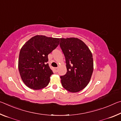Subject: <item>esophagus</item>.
I'll return each mask as SVG.
<instances>
[{
    "mask_svg": "<svg viewBox=\"0 0 121 121\" xmlns=\"http://www.w3.org/2000/svg\"><path fill=\"white\" fill-rule=\"evenodd\" d=\"M53 70H54L55 72H58V68H53Z\"/></svg>",
    "mask_w": 121,
    "mask_h": 121,
    "instance_id": "1",
    "label": "esophagus"
}]
</instances>
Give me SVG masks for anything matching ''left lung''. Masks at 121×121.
<instances>
[{"label":"left lung","mask_w":121,"mask_h":121,"mask_svg":"<svg viewBox=\"0 0 121 121\" xmlns=\"http://www.w3.org/2000/svg\"><path fill=\"white\" fill-rule=\"evenodd\" d=\"M67 73L61 76L62 86L70 92L81 91L90 82L93 70V56L84 43L77 38H60Z\"/></svg>","instance_id":"left-lung-1"}]
</instances>
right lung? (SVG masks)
Here are the masks:
<instances>
[{"instance_id": "1", "label": "right lung", "mask_w": 121, "mask_h": 121, "mask_svg": "<svg viewBox=\"0 0 121 121\" xmlns=\"http://www.w3.org/2000/svg\"><path fill=\"white\" fill-rule=\"evenodd\" d=\"M60 38L36 35L22 47L18 67L21 79L28 87L40 90L48 86L53 73L48 63V54L58 46Z\"/></svg>"}]
</instances>
